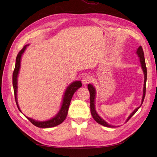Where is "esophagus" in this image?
<instances>
[{
	"label": "esophagus",
	"instance_id": "esophagus-1",
	"mask_svg": "<svg viewBox=\"0 0 157 157\" xmlns=\"http://www.w3.org/2000/svg\"><path fill=\"white\" fill-rule=\"evenodd\" d=\"M92 80V78L89 75H85L84 77H83L82 80V84L84 85H86L87 84L90 83V82H91Z\"/></svg>",
	"mask_w": 157,
	"mask_h": 157
}]
</instances>
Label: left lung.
Here are the masks:
<instances>
[{"mask_svg": "<svg viewBox=\"0 0 157 157\" xmlns=\"http://www.w3.org/2000/svg\"><path fill=\"white\" fill-rule=\"evenodd\" d=\"M137 54L138 55V57L140 58V60L141 62V65L142 69H143L144 73V93H143V97H142V100H141V105L138 107H137L135 110L133 111L130 115L128 117V118H127L126 122H128L129 121V119H130V118L134 115V114L137 112V111L140 108V107L141 106L142 103L144 102V98H145V90H146V81H147V67H146V65H145V58H144V53L143 51V48L142 47L140 46L138 48L137 50ZM88 89L90 92V111H91V114L92 116L93 117L94 119L96 121L98 124H101L104 126L106 127H109V128H115V126H112L111 124H109L108 123L104 121L103 119L99 117L98 115V114L97 113L96 111V108H95V98H96V89L93 86V85L89 84L88 85Z\"/></svg>", "mask_w": 157, "mask_h": 157, "instance_id": "1", "label": "left lung"}]
</instances>
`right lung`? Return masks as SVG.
<instances>
[{
    "instance_id": "obj_1",
    "label": "right lung",
    "mask_w": 157,
    "mask_h": 157,
    "mask_svg": "<svg viewBox=\"0 0 157 157\" xmlns=\"http://www.w3.org/2000/svg\"><path fill=\"white\" fill-rule=\"evenodd\" d=\"M27 46H29V44L25 45L23 46V48L19 52V53L16 57L15 69H14L13 75H12V84H13V87L14 96H15L16 105L17 106L18 109L20 110L21 113V111L20 110V107L18 105L17 99V77H18L19 71H20V69L21 56H22V54L24 53V52ZM81 86H82V83L80 81H74L73 82L69 84V86L67 88V89H66L65 92L64 93L63 101H62V105H61L59 111L54 117L51 118V119L46 121H37L33 119V118H29L25 116L26 118H27V119L29 120L33 125H35L39 128H51V127H54L60 124L61 123H62L64 121L67 115L71 100V99H72L74 93Z\"/></svg>"
}]
</instances>
